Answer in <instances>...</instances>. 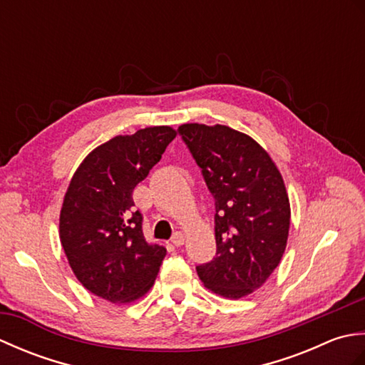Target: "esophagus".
I'll use <instances>...</instances> for the list:
<instances>
[{"label": "esophagus", "instance_id": "esophagus-1", "mask_svg": "<svg viewBox=\"0 0 365 365\" xmlns=\"http://www.w3.org/2000/svg\"><path fill=\"white\" fill-rule=\"evenodd\" d=\"M170 242H173V245L174 246H182L183 243H185V237H183V234L182 232H175L174 234V237H173V240H170Z\"/></svg>", "mask_w": 365, "mask_h": 365}]
</instances>
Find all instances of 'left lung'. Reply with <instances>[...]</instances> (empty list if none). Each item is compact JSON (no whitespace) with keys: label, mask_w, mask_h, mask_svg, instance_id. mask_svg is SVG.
<instances>
[{"label":"left lung","mask_w":365,"mask_h":365,"mask_svg":"<svg viewBox=\"0 0 365 365\" xmlns=\"http://www.w3.org/2000/svg\"><path fill=\"white\" fill-rule=\"evenodd\" d=\"M178 131L216 200V257L197 274L215 294L245 298L267 282L285 251L292 212L284 178L242 131L220 123H183Z\"/></svg>","instance_id":"1"}]
</instances>
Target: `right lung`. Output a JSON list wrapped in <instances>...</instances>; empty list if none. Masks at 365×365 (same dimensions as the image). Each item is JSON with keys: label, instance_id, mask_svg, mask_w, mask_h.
<instances>
[{"label": "right lung", "instance_id": "obj_1", "mask_svg": "<svg viewBox=\"0 0 365 365\" xmlns=\"http://www.w3.org/2000/svg\"><path fill=\"white\" fill-rule=\"evenodd\" d=\"M177 136L145 127L96 147L75 170L59 215V240L73 274L96 297L130 304L152 289L166 247L149 243L133 190Z\"/></svg>", "mask_w": 365, "mask_h": 365}]
</instances>
